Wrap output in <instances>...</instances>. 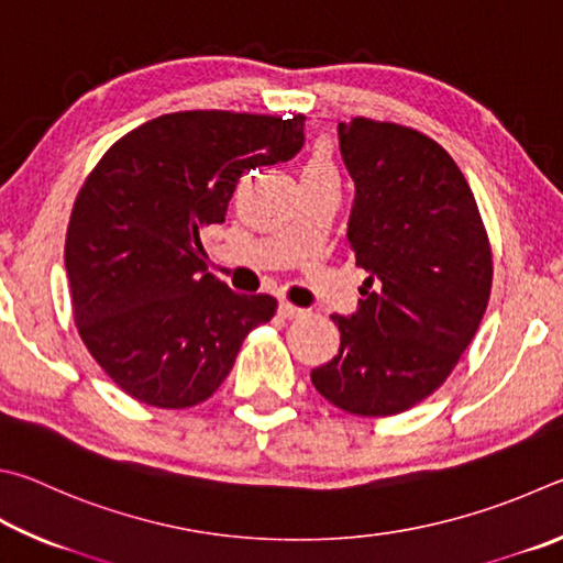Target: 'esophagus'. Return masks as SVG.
<instances>
[{
  "mask_svg": "<svg viewBox=\"0 0 563 563\" xmlns=\"http://www.w3.org/2000/svg\"><path fill=\"white\" fill-rule=\"evenodd\" d=\"M301 313H303V309L294 307V303L279 301V317H282V319H297V317H301Z\"/></svg>",
  "mask_w": 563,
  "mask_h": 563,
  "instance_id": "34e87169",
  "label": "esophagus"
}]
</instances>
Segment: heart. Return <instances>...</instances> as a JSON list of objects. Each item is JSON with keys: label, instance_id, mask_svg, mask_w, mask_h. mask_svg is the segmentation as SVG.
<instances>
[{"label": "heart", "instance_id": "obj_1", "mask_svg": "<svg viewBox=\"0 0 563 563\" xmlns=\"http://www.w3.org/2000/svg\"><path fill=\"white\" fill-rule=\"evenodd\" d=\"M301 177H336V165L327 147H313L301 167Z\"/></svg>", "mask_w": 563, "mask_h": 563}]
</instances>
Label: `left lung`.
<instances>
[{"label":"left lung","mask_w":563,"mask_h":563,"mask_svg":"<svg viewBox=\"0 0 563 563\" xmlns=\"http://www.w3.org/2000/svg\"><path fill=\"white\" fill-rule=\"evenodd\" d=\"M339 145L356 185L349 242L368 272L358 309L333 313L341 346L311 371L333 406L386 418L448 380L485 317L492 246L475 195L432 137L353 118Z\"/></svg>","instance_id":"left-lung-1"}]
</instances>
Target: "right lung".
<instances>
[{
  "instance_id": "1",
  "label": "right lung",
  "mask_w": 563,
  "mask_h": 563,
  "mask_svg": "<svg viewBox=\"0 0 563 563\" xmlns=\"http://www.w3.org/2000/svg\"><path fill=\"white\" fill-rule=\"evenodd\" d=\"M301 145L303 115L180 111L125 133L86 177L64 250L74 321L128 396L197 406L274 317L269 294H236L207 272L200 234L224 222L244 173Z\"/></svg>"
}]
</instances>
